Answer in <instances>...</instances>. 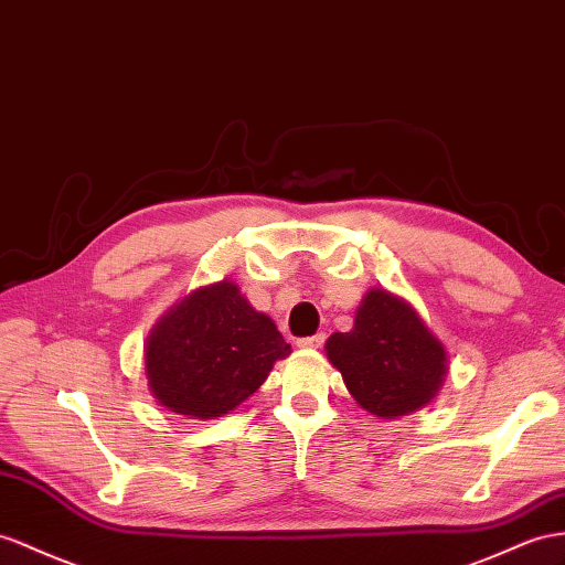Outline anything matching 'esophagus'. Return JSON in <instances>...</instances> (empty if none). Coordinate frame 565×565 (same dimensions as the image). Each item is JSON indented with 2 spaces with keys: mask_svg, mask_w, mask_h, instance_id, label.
<instances>
[{
  "mask_svg": "<svg viewBox=\"0 0 565 565\" xmlns=\"http://www.w3.org/2000/svg\"><path fill=\"white\" fill-rule=\"evenodd\" d=\"M324 334H315V337H306V339H298V349H322L324 345Z\"/></svg>",
  "mask_w": 565,
  "mask_h": 565,
  "instance_id": "1",
  "label": "esophagus"
}]
</instances>
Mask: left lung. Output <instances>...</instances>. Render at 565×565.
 <instances>
[{"label":"left lung","instance_id":"1","mask_svg":"<svg viewBox=\"0 0 565 565\" xmlns=\"http://www.w3.org/2000/svg\"><path fill=\"white\" fill-rule=\"evenodd\" d=\"M324 349L358 406L382 420L427 406L446 377L444 343L386 288L367 291L353 329L331 334Z\"/></svg>","mask_w":565,"mask_h":565}]
</instances>
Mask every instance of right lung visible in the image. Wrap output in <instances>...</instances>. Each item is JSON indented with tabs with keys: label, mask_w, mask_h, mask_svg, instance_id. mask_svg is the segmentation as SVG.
<instances>
[{
	"label": "right lung",
	"mask_w": 565,
	"mask_h": 565,
	"mask_svg": "<svg viewBox=\"0 0 565 565\" xmlns=\"http://www.w3.org/2000/svg\"><path fill=\"white\" fill-rule=\"evenodd\" d=\"M288 353L271 317L224 279L195 288L152 327L145 374L159 406L214 420L253 396Z\"/></svg>",
	"instance_id": "obj_1"
}]
</instances>
